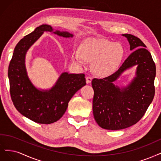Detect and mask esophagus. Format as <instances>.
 <instances>
[{
  "label": "esophagus",
  "mask_w": 161,
  "mask_h": 161,
  "mask_svg": "<svg viewBox=\"0 0 161 161\" xmlns=\"http://www.w3.org/2000/svg\"><path fill=\"white\" fill-rule=\"evenodd\" d=\"M92 78L91 77L88 76V77H86V83L88 84H90V83L92 82Z\"/></svg>",
  "instance_id": "obj_1"
}]
</instances>
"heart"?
Returning <instances> with one entry per match:
<instances>
[{"mask_svg":"<svg viewBox=\"0 0 161 161\" xmlns=\"http://www.w3.org/2000/svg\"><path fill=\"white\" fill-rule=\"evenodd\" d=\"M123 55L124 49L120 44L105 39L89 38L83 42L79 49L74 51L72 59L81 67H84L87 61L94 62L95 73L107 77L117 69Z\"/></svg>","mask_w":161,"mask_h":161,"instance_id":"1","label":"heart"}]
</instances>
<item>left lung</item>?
Wrapping results in <instances>:
<instances>
[{
	"label": "left lung",
	"instance_id": "8db88e82",
	"mask_svg": "<svg viewBox=\"0 0 161 161\" xmlns=\"http://www.w3.org/2000/svg\"><path fill=\"white\" fill-rule=\"evenodd\" d=\"M122 35L127 38L130 49L134 51L114 74L92 81L95 120L101 128L111 130L137 123L154 96L156 66L151 54L139 38L130 34ZM134 66L137 67L136 76L127 86L120 87L114 84L124 72Z\"/></svg>",
	"mask_w": 161,
	"mask_h": 161
}]
</instances>
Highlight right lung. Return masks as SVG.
<instances>
[{"label":"right lung","instance_id":"obj_1","mask_svg":"<svg viewBox=\"0 0 161 161\" xmlns=\"http://www.w3.org/2000/svg\"><path fill=\"white\" fill-rule=\"evenodd\" d=\"M44 32L64 38L74 37L67 31L54 30L51 25H40L15 47L8 66V76L11 99L17 110L33 122L47 124L57 122L63 116L71 98L86 83L84 74L63 72L49 90L38 89L33 84L26 68V55Z\"/></svg>","mask_w":161,"mask_h":161}]
</instances>
